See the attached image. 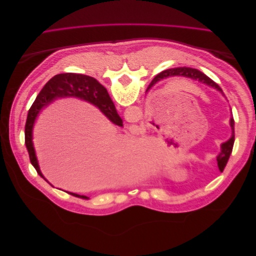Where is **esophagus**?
Listing matches in <instances>:
<instances>
[{"instance_id":"esophagus-1","label":"esophagus","mask_w":256,"mask_h":256,"mask_svg":"<svg viewBox=\"0 0 256 256\" xmlns=\"http://www.w3.org/2000/svg\"><path fill=\"white\" fill-rule=\"evenodd\" d=\"M129 131L131 134H138V132H140L141 131V128L138 127V125H130L129 126Z\"/></svg>"}]
</instances>
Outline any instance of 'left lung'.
Returning <instances> with one entry per match:
<instances>
[{
  "label": "left lung",
  "mask_w": 256,
  "mask_h": 256,
  "mask_svg": "<svg viewBox=\"0 0 256 256\" xmlns=\"http://www.w3.org/2000/svg\"><path fill=\"white\" fill-rule=\"evenodd\" d=\"M168 76H184V78L198 80L200 82L205 83V84L209 85V86L214 88L222 92V90L219 85L216 82H214L210 78H208L205 74L198 70V69L190 68V67H177V68H172V69H166V70L154 76L152 82L156 83V82L160 81L161 79L168 78ZM230 124L232 127V136L228 141H226V143H223L221 145V152L218 154V157H216V161H218V168L220 170V172H223L224 168H226L228 161L230 159V154H232V150H233V146H234V142H235V130H234L235 122H234L233 118H230Z\"/></svg>",
  "instance_id": "1"
}]
</instances>
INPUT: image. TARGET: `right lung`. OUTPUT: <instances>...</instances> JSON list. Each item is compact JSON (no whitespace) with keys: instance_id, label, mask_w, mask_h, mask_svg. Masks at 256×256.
<instances>
[{"instance_id":"add662e5","label":"right lung","mask_w":256,"mask_h":256,"mask_svg":"<svg viewBox=\"0 0 256 256\" xmlns=\"http://www.w3.org/2000/svg\"><path fill=\"white\" fill-rule=\"evenodd\" d=\"M60 97H78L80 99L86 100V102L98 106L99 110L115 125L122 126V120L118 114L115 106L109 94H108V90L95 78L81 74H60L54 76L53 78L44 84V86L40 92V94L37 95L34 104L28 110L24 129L26 146L30 164L42 177L44 176L40 170V166H38L32 142L34 122L44 106H47L54 99ZM67 193L76 198H88V196L76 194V193Z\"/></svg>"}]
</instances>
